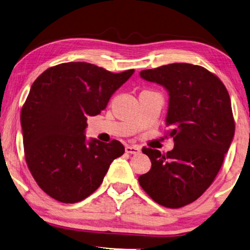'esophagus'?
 I'll return each instance as SVG.
<instances>
[{"label": "esophagus", "instance_id": "34e87169", "mask_svg": "<svg viewBox=\"0 0 250 250\" xmlns=\"http://www.w3.org/2000/svg\"><path fill=\"white\" fill-rule=\"evenodd\" d=\"M125 151L126 153H128V154H138V153L141 152V147L140 146H136V145H127V146L125 147Z\"/></svg>", "mask_w": 250, "mask_h": 250}]
</instances>
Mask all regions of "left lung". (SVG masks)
<instances>
[{
	"mask_svg": "<svg viewBox=\"0 0 250 250\" xmlns=\"http://www.w3.org/2000/svg\"><path fill=\"white\" fill-rule=\"evenodd\" d=\"M168 93L165 124L174 147L167 154L144 147L152 162L138 176L143 190L167 208H181L213 182L235 135L231 102L217 76L203 67L171 63L140 72Z\"/></svg>",
	"mask_w": 250,
	"mask_h": 250,
	"instance_id": "obj_1",
	"label": "left lung"
}]
</instances>
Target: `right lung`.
Listing matches in <instances>:
<instances>
[{
    "label": "right lung",
    "instance_id": "right-lung-1",
    "mask_svg": "<svg viewBox=\"0 0 250 250\" xmlns=\"http://www.w3.org/2000/svg\"><path fill=\"white\" fill-rule=\"evenodd\" d=\"M134 74H113L88 62L51 67L32 83L21 110L28 167L42 190L63 203L86 199L101 186L113 161L124 154L118 141L87 140V117L106 108Z\"/></svg>",
    "mask_w": 250,
    "mask_h": 250
}]
</instances>
